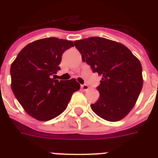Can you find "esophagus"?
<instances>
[{
	"label": "esophagus",
	"mask_w": 158,
	"mask_h": 158,
	"mask_svg": "<svg viewBox=\"0 0 158 158\" xmlns=\"http://www.w3.org/2000/svg\"><path fill=\"white\" fill-rule=\"evenodd\" d=\"M81 89H83V90H84V91H87V90H89V87L88 86L87 84H82Z\"/></svg>",
	"instance_id": "34e87169"
}]
</instances>
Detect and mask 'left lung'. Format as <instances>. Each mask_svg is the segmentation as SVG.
Instances as JSON below:
<instances>
[{
  "mask_svg": "<svg viewBox=\"0 0 158 158\" xmlns=\"http://www.w3.org/2000/svg\"><path fill=\"white\" fill-rule=\"evenodd\" d=\"M94 72L102 75L97 89L98 100L92 110L101 118L115 122L132 110L143 88L142 65L125 45L104 38L92 37L74 42Z\"/></svg>",
  "mask_w": 158,
  "mask_h": 158,
  "instance_id": "left-lung-1",
  "label": "left lung"
}]
</instances>
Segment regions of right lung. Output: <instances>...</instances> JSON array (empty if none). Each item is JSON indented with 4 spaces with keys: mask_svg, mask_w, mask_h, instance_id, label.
Instances as JSON below:
<instances>
[{
    "mask_svg": "<svg viewBox=\"0 0 158 158\" xmlns=\"http://www.w3.org/2000/svg\"><path fill=\"white\" fill-rule=\"evenodd\" d=\"M72 41L47 38L34 41L20 51L11 64V89L26 112L41 121L50 120L66 109L72 94L80 89L75 79L52 78L60 70L64 51Z\"/></svg>",
    "mask_w": 158,
    "mask_h": 158,
    "instance_id": "obj_1",
    "label": "right lung"
}]
</instances>
